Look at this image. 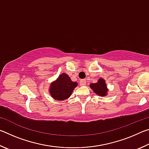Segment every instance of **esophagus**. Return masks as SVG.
<instances>
[{
	"label": "esophagus",
	"instance_id": "obj_1",
	"mask_svg": "<svg viewBox=\"0 0 149 149\" xmlns=\"http://www.w3.org/2000/svg\"><path fill=\"white\" fill-rule=\"evenodd\" d=\"M79 84L81 86H84V85H85V84H86V81L85 79H81L80 81Z\"/></svg>",
	"mask_w": 149,
	"mask_h": 149
}]
</instances>
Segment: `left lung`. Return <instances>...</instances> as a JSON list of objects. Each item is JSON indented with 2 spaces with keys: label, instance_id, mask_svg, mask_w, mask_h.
Listing matches in <instances>:
<instances>
[{
  "label": "left lung",
  "instance_id": "8db88e82",
  "mask_svg": "<svg viewBox=\"0 0 149 149\" xmlns=\"http://www.w3.org/2000/svg\"><path fill=\"white\" fill-rule=\"evenodd\" d=\"M89 86L95 94L100 97H105L108 95V89L107 88V85L106 84V81L102 77L99 78L98 81L95 84H91Z\"/></svg>",
  "mask_w": 149,
  "mask_h": 149
}]
</instances>
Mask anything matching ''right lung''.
<instances>
[{"label": "right lung", "instance_id": "obj_1", "mask_svg": "<svg viewBox=\"0 0 149 149\" xmlns=\"http://www.w3.org/2000/svg\"><path fill=\"white\" fill-rule=\"evenodd\" d=\"M77 86V82L72 81L68 75L62 73L50 84L49 91L54 100H64L68 99Z\"/></svg>", "mask_w": 149, "mask_h": 149}]
</instances>
